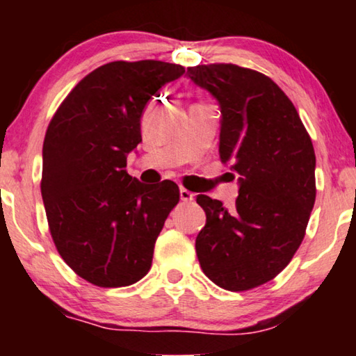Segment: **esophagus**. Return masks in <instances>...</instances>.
I'll return each instance as SVG.
<instances>
[{
    "label": "esophagus",
    "mask_w": 356,
    "mask_h": 356,
    "mask_svg": "<svg viewBox=\"0 0 356 356\" xmlns=\"http://www.w3.org/2000/svg\"><path fill=\"white\" fill-rule=\"evenodd\" d=\"M179 197H181V201H184V202H191L194 199V194L191 191H188V189L181 188L179 189Z\"/></svg>",
    "instance_id": "34e87169"
}]
</instances>
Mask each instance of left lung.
Returning a JSON list of instances; mask_svg holds the SVG:
<instances>
[{
	"label": "left lung",
	"mask_w": 356,
	"mask_h": 356,
	"mask_svg": "<svg viewBox=\"0 0 356 356\" xmlns=\"http://www.w3.org/2000/svg\"><path fill=\"white\" fill-rule=\"evenodd\" d=\"M186 76L218 102V154L240 186L232 211L197 196L206 212L199 264L222 289H254L280 274L303 241L316 199L313 143L270 77L223 63L188 67Z\"/></svg>",
	"instance_id": "8db88e82"
}]
</instances>
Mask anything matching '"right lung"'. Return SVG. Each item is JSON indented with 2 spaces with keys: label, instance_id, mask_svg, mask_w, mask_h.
I'll list each match as a JSON object with an SVG mask.
<instances>
[{
  "label": "right lung",
  "instance_id": "right-lung-1",
  "mask_svg": "<svg viewBox=\"0 0 356 356\" xmlns=\"http://www.w3.org/2000/svg\"><path fill=\"white\" fill-rule=\"evenodd\" d=\"M184 67L155 60L113 61L87 74L48 124L42 197L60 256L97 286L133 285L179 201L177 183L144 184L126 172L143 140L140 116Z\"/></svg>",
  "mask_w": 356,
  "mask_h": 356
}]
</instances>
